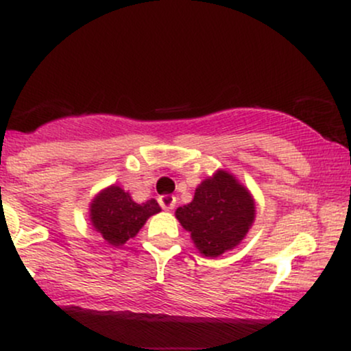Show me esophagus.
I'll use <instances>...</instances> for the list:
<instances>
[{
  "label": "esophagus",
  "instance_id": "1",
  "mask_svg": "<svg viewBox=\"0 0 351 351\" xmlns=\"http://www.w3.org/2000/svg\"><path fill=\"white\" fill-rule=\"evenodd\" d=\"M158 203H160V206H162L163 209L170 211V209L175 208L176 198L173 195H163V196H160V198H158Z\"/></svg>",
  "mask_w": 351,
  "mask_h": 351
}]
</instances>
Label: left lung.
<instances>
[{
    "label": "left lung",
    "instance_id": "obj_1",
    "mask_svg": "<svg viewBox=\"0 0 351 351\" xmlns=\"http://www.w3.org/2000/svg\"><path fill=\"white\" fill-rule=\"evenodd\" d=\"M201 256L217 257L241 244L256 219L251 191L226 170H216L195 189L191 203L175 211Z\"/></svg>",
    "mask_w": 351,
    "mask_h": 351
}]
</instances>
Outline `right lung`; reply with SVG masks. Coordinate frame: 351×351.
<instances>
[{"instance_id": "1", "label": "right lung", "mask_w": 351, "mask_h": 351, "mask_svg": "<svg viewBox=\"0 0 351 351\" xmlns=\"http://www.w3.org/2000/svg\"><path fill=\"white\" fill-rule=\"evenodd\" d=\"M162 211L156 199L135 203L130 193L117 184L104 188L88 206V219L108 244L120 247L138 234L148 217Z\"/></svg>"}]
</instances>
